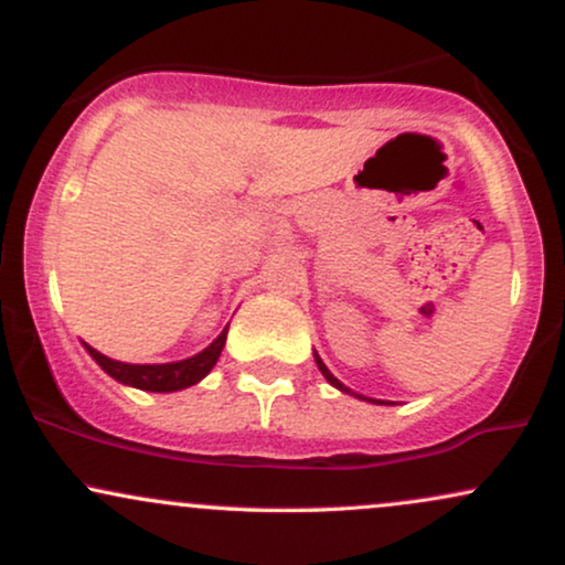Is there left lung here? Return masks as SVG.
I'll list each match as a JSON object with an SVG mask.
<instances>
[{
  "mask_svg": "<svg viewBox=\"0 0 565 565\" xmlns=\"http://www.w3.org/2000/svg\"><path fill=\"white\" fill-rule=\"evenodd\" d=\"M316 364H319V369H321V374H323V377H327V380H329V385H334V387H337V391H342V393H350V391H348V387H345V385H342V382H340V380H337L332 372H329V369H327V364H323V361L319 359V353H316ZM359 398H364V395H359ZM372 404H380V401H372Z\"/></svg>",
  "mask_w": 565,
  "mask_h": 565,
  "instance_id": "1",
  "label": "left lung"
}]
</instances>
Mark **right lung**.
I'll return each mask as SVG.
<instances>
[{
	"mask_svg": "<svg viewBox=\"0 0 565 565\" xmlns=\"http://www.w3.org/2000/svg\"><path fill=\"white\" fill-rule=\"evenodd\" d=\"M225 337H228V327L217 334V340L210 348H204L201 353L191 355L185 361H174V364H121V361L108 359V355L97 353L95 348H87V353L97 361V366L106 374H111L114 380H119L121 385L138 387V391H151V393H172L183 391V387L196 385L199 380H204L212 372V366L217 364L220 353H223Z\"/></svg>",
	"mask_w": 565,
	"mask_h": 565,
	"instance_id": "add662e5",
	"label": "right lung"
}]
</instances>
